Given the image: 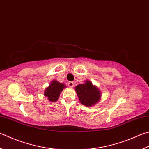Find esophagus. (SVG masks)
Segmentation results:
<instances>
[{
	"mask_svg": "<svg viewBox=\"0 0 149 149\" xmlns=\"http://www.w3.org/2000/svg\"><path fill=\"white\" fill-rule=\"evenodd\" d=\"M68 85L69 87H70V88H73V87H74V82H72V81L68 82Z\"/></svg>",
	"mask_w": 149,
	"mask_h": 149,
	"instance_id": "obj_1",
	"label": "esophagus"
}]
</instances>
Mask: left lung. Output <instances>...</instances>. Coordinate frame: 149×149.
<instances>
[{
  "mask_svg": "<svg viewBox=\"0 0 149 149\" xmlns=\"http://www.w3.org/2000/svg\"><path fill=\"white\" fill-rule=\"evenodd\" d=\"M75 91L81 104L86 107H92L96 104L102 97L99 88L89 80H86L84 84L77 85L75 87Z\"/></svg>",
  "mask_w": 149,
  "mask_h": 149,
  "instance_id": "left-lung-1",
  "label": "left lung"
}]
</instances>
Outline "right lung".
Wrapping results in <instances>:
<instances>
[{
  "label": "right lung",
  "mask_w": 149,
  "mask_h": 149,
  "mask_svg": "<svg viewBox=\"0 0 149 149\" xmlns=\"http://www.w3.org/2000/svg\"><path fill=\"white\" fill-rule=\"evenodd\" d=\"M66 87V85L64 83H59L56 80H53L45 88L44 95L47 97L49 102H56L58 100L61 92Z\"/></svg>",
  "instance_id": "obj_1"
}]
</instances>
